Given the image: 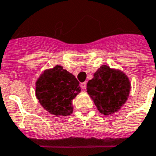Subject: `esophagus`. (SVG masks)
Here are the masks:
<instances>
[{
  "instance_id": "esophagus-1",
  "label": "esophagus",
  "mask_w": 156,
  "mask_h": 156,
  "mask_svg": "<svg viewBox=\"0 0 156 156\" xmlns=\"http://www.w3.org/2000/svg\"><path fill=\"white\" fill-rule=\"evenodd\" d=\"M80 87H82V89L85 90V89H86V87H87V82H84V83H81Z\"/></svg>"
}]
</instances>
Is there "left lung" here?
<instances>
[{"label":"left lung","instance_id":"8db88e82","mask_svg":"<svg viewBox=\"0 0 156 156\" xmlns=\"http://www.w3.org/2000/svg\"><path fill=\"white\" fill-rule=\"evenodd\" d=\"M131 84L125 73L102 65L87 84V92L100 112L109 115L117 112L128 100Z\"/></svg>","mask_w":156,"mask_h":156}]
</instances>
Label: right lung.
<instances>
[{
  "label": "right lung",
  "mask_w": 156,
  "mask_h": 156,
  "mask_svg": "<svg viewBox=\"0 0 156 156\" xmlns=\"http://www.w3.org/2000/svg\"><path fill=\"white\" fill-rule=\"evenodd\" d=\"M80 91L77 78L60 65L45 70L36 83V97L40 104L56 116L72 114V101Z\"/></svg>",
  "instance_id": "1"
}]
</instances>
